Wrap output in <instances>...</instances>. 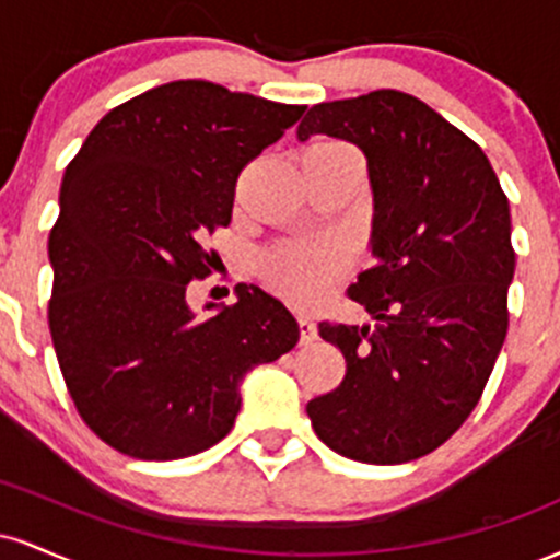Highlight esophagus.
Returning <instances> with one entry per match:
<instances>
[{
  "instance_id": "esophagus-1",
  "label": "esophagus",
  "mask_w": 560,
  "mask_h": 560,
  "mask_svg": "<svg viewBox=\"0 0 560 560\" xmlns=\"http://www.w3.org/2000/svg\"><path fill=\"white\" fill-rule=\"evenodd\" d=\"M298 324H300V345H311L313 339L318 337V329H316V324H313L311 318H300Z\"/></svg>"
}]
</instances>
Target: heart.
<instances>
[{
    "label": "heart",
    "instance_id": "heart-1",
    "mask_svg": "<svg viewBox=\"0 0 560 560\" xmlns=\"http://www.w3.org/2000/svg\"><path fill=\"white\" fill-rule=\"evenodd\" d=\"M307 152L355 155L342 141H316ZM342 253L329 242H289L276 247L262 260V273L281 294L294 302L318 300L324 289L342 271Z\"/></svg>",
    "mask_w": 560,
    "mask_h": 560
}]
</instances>
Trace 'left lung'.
<instances>
[{"instance_id":"obj_1","label":"left lung","mask_w":560,"mask_h":560,"mask_svg":"<svg viewBox=\"0 0 560 560\" xmlns=\"http://www.w3.org/2000/svg\"><path fill=\"white\" fill-rule=\"evenodd\" d=\"M313 133L369 160L376 262L350 298L376 324H318L347 371L307 416L345 458L405 464L458 432L498 361L516 268L511 208L481 147L405 92L313 105L298 139Z\"/></svg>"}]
</instances>
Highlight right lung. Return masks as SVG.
<instances>
[{
	"label": "right lung",
	"mask_w": 560,
	"mask_h": 560,
	"mask_svg": "<svg viewBox=\"0 0 560 560\" xmlns=\"http://www.w3.org/2000/svg\"><path fill=\"white\" fill-rule=\"evenodd\" d=\"M305 113L210 81H171L92 128L60 186L49 234V331L70 397L102 442L139 460L213 447L240 413L247 371L292 350L284 302L236 284L197 318L202 240L229 226L236 178Z\"/></svg>",
	"instance_id": "obj_1"
}]
</instances>
